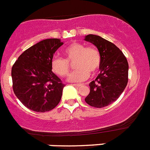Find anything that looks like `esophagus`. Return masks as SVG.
I'll return each instance as SVG.
<instances>
[{
	"instance_id": "esophagus-1",
	"label": "esophagus",
	"mask_w": 150,
	"mask_h": 150,
	"mask_svg": "<svg viewBox=\"0 0 150 150\" xmlns=\"http://www.w3.org/2000/svg\"><path fill=\"white\" fill-rule=\"evenodd\" d=\"M74 86L75 87H80L83 86V84H74Z\"/></svg>"
}]
</instances>
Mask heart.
<instances>
[{
    "instance_id": "b5f03b06",
    "label": "heart",
    "mask_w": 150,
    "mask_h": 150,
    "mask_svg": "<svg viewBox=\"0 0 150 150\" xmlns=\"http://www.w3.org/2000/svg\"><path fill=\"white\" fill-rule=\"evenodd\" d=\"M64 59L55 57L51 62L52 72L61 77H65L71 71V64L74 63L76 71L71 74L68 80L71 82H83L87 79L89 74L98 71L101 64L100 52L95 46H86L81 43H71L63 51Z\"/></svg>"
}]
</instances>
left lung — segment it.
Returning a JSON list of instances; mask_svg holds the SVG:
<instances>
[{
	"label": "left lung",
	"instance_id": "1",
	"mask_svg": "<svg viewBox=\"0 0 150 150\" xmlns=\"http://www.w3.org/2000/svg\"><path fill=\"white\" fill-rule=\"evenodd\" d=\"M85 40L93 43L101 55L100 73L89 83L90 93L85 98L96 108L107 107L117 100L128 80V63L122 52L100 36L88 34Z\"/></svg>",
	"mask_w": 150,
	"mask_h": 150
}]
</instances>
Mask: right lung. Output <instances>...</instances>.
Listing matches in <instances>:
<instances>
[{"instance_id": "1", "label": "right lung", "mask_w": 150, "mask_h": 150, "mask_svg": "<svg viewBox=\"0 0 150 150\" xmlns=\"http://www.w3.org/2000/svg\"><path fill=\"white\" fill-rule=\"evenodd\" d=\"M63 44L57 38L36 43L21 54L12 67L13 89L24 105L35 112L52 110L62 98L65 85L52 73L53 55Z\"/></svg>"}]
</instances>
